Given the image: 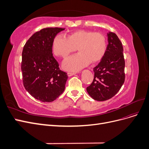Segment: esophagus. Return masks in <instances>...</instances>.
<instances>
[{
  "instance_id": "obj_1",
  "label": "esophagus",
  "mask_w": 149,
  "mask_h": 149,
  "mask_svg": "<svg viewBox=\"0 0 149 149\" xmlns=\"http://www.w3.org/2000/svg\"><path fill=\"white\" fill-rule=\"evenodd\" d=\"M76 73H77V72H68V76H73V75L75 74Z\"/></svg>"
}]
</instances>
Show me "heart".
I'll return each mask as SVG.
<instances>
[{
    "mask_svg": "<svg viewBox=\"0 0 149 149\" xmlns=\"http://www.w3.org/2000/svg\"><path fill=\"white\" fill-rule=\"evenodd\" d=\"M76 49L79 53L64 61L65 69L77 71L90 63H95L104 56L107 49V40L100 33L79 30L69 34L68 38L57 35L52 43L53 52L57 56L65 58Z\"/></svg>",
    "mask_w": 149,
    "mask_h": 149,
    "instance_id": "b5f03b06",
    "label": "heart"
}]
</instances>
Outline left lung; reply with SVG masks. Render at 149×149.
Here are the masks:
<instances>
[{
  "mask_svg": "<svg viewBox=\"0 0 149 149\" xmlns=\"http://www.w3.org/2000/svg\"><path fill=\"white\" fill-rule=\"evenodd\" d=\"M108 43L104 56L94 68V79L86 90L94 100H109L118 93L125 81L123 47L114 33H107Z\"/></svg>",
  "mask_w": 149,
  "mask_h": 149,
  "instance_id": "left-lung-1",
  "label": "left lung"
}]
</instances>
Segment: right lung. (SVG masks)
Wrapping results in <instances>:
<instances>
[{
	"mask_svg": "<svg viewBox=\"0 0 149 149\" xmlns=\"http://www.w3.org/2000/svg\"><path fill=\"white\" fill-rule=\"evenodd\" d=\"M63 28H45L35 32L22 51L21 70L25 89L37 100L52 102L64 91L67 73L53 57L52 43Z\"/></svg>",
	"mask_w": 149,
	"mask_h": 149,
	"instance_id": "obj_1",
	"label": "right lung"
}]
</instances>
